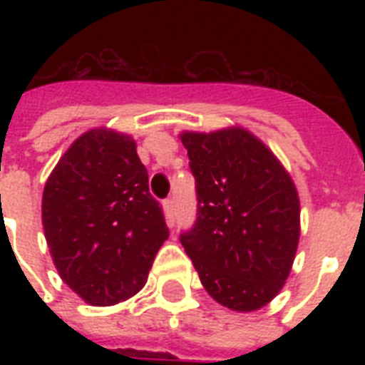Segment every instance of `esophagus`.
Segmentation results:
<instances>
[{
	"label": "esophagus",
	"instance_id": "1",
	"mask_svg": "<svg viewBox=\"0 0 365 365\" xmlns=\"http://www.w3.org/2000/svg\"><path fill=\"white\" fill-rule=\"evenodd\" d=\"M163 210H165L166 222L174 223V216H176V212H174V199L168 197V199L163 200Z\"/></svg>",
	"mask_w": 365,
	"mask_h": 365
}]
</instances>
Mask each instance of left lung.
<instances>
[{
    "label": "left lung",
    "mask_w": 365,
    "mask_h": 365,
    "mask_svg": "<svg viewBox=\"0 0 365 365\" xmlns=\"http://www.w3.org/2000/svg\"><path fill=\"white\" fill-rule=\"evenodd\" d=\"M182 143L197 183V220L180 242L217 303L257 311L292 271L297 189L271 149L240 126L183 132Z\"/></svg>",
    "instance_id": "1"
}]
</instances>
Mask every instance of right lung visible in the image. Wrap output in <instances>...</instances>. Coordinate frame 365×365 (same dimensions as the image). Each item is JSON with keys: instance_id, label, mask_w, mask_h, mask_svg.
<instances>
[{"instance_id": "right-lung-1", "label": "right lung", "mask_w": 365, "mask_h": 365, "mask_svg": "<svg viewBox=\"0 0 365 365\" xmlns=\"http://www.w3.org/2000/svg\"><path fill=\"white\" fill-rule=\"evenodd\" d=\"M41 220L60 278L94 307L138 294L168 239L136 142L108 128L85 132L62 155L45 183Z\"/></svg>"}]
</instances>
